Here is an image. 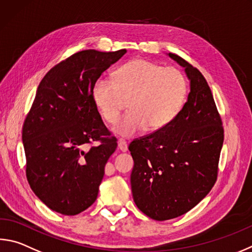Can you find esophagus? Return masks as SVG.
<instances>
[{
	"mask_svg": "<svg viewBox=\"0 0 252 252\" xmlns=\"http://www.w3.org/2000/svg\"><path fill=\"white\" fill-rule=\"evenodd\" d=\"M118 149L121 151V152H126L127 151V144L125 140L120 139L118 141Z\"/></svg>",
	"mask_w": 252,
	"mask_h": 252,
	"instance_id": "esophagus-1",
	"label": "esophagus"
}]
</instances>
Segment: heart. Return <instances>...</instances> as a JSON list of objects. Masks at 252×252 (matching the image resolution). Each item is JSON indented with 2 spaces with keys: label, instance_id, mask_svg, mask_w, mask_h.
<instances>
[{
  "label": "heart",
  "instance_id": "heart-1",
  "mask_svg": "<svg viewBox=\"0 0 252 252\" xmlns=\"http://www.w3.org/2000/svg\"><path fill=\"white\" fill-rule=\"evenodd\" d=\"M187 81L181 70L148 59H133L114 71L113 80L99 77L91 95L103 120L114 125L129 101L130 111L113 131L131 138L148 127L158 131L175 119L185 101Z\"/></svg>",
  "mask_w": 252,
  "mask_h": 252
}]
</instances>
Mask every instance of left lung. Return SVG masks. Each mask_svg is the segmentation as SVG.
Returning <instances> with one entry per match:
<instances>
[{
    "label": "left lung",
    "mask_w": 252,
    "mask_h": 252,
    "mask_svg": "<svg viewBox=\"0 0 252 252\" xmlns=\"http://www.w3.org/2000/svg\"><path fill=\"white\" fill-rule=\"evenodd\" d=\"M168 55L185 68L189 99L167 126L129 145L134 203L158 221L186 214L209 193L217 181L223 143L221 117L205 77L185 59Z\"/></svg>",
    "instance_id": "left-lung-1"
}]
</instances>
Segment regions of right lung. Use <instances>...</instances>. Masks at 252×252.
Returning <instances> with one entry per match:
<instances>
[{
    "label": "right lung",
    "mask_w": 252,
    "mask_h": 252,
    "mask_svg": "<svg viewBox=\"0 0 252 252\" xmlns=\"http://www.w3.org/2000/svg\"><path fill=\"white\" fill-rule=\"evenodd\" d=\"M126 53L81 50L55 65L40 81L22 139L29 184L54 212L74 216L97 199L104 166L118 144L91 89Z\"/></svg>",
    "instance_id": "right-lung-1"
}]
</instances>
